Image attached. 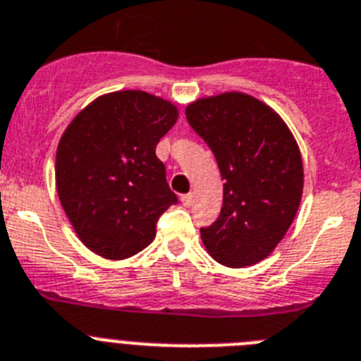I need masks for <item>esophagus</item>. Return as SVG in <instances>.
<instances>
[{
  "instance_id": "esophagus-1",
  "label": "esophagus",
  "mask_w": 361,
  "mask_h": 361,
  "mask_svg": "<svg viewBox=\"0 0 361 361\" xmlns=\"http://www.w3.org/2000/svg\"><path fill=\"white\" fill-rule=\"evenodd\" d=\"M192 202H195V196L190 195V192L189 195L181 196V204L185 205V207H190V205H192Z\"/></svg>"
}]
</instances>
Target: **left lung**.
<instances>
[{"mask_svg":"<svg viewBox=\"0 0 361 361\" xmlns=\"http://www.w3.org/2000/svg\"><path fill=\"white\" fill-rule=\"evenodd\" d=\"M185 115L226 181L220 216L200 229L205 250L229 268L257 264L283 240L301 204L298 143L279 114L246 93L198 99Z\"/></svg>","mask_w":361,"mask_h":361,"instance_id":"1","label":"left lung"}]
</instances>
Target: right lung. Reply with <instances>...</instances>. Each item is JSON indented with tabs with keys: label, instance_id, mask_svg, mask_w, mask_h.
Returning a JSON list of instances; mask_svg holds the SVG:
<instances>
[{
	"label": "right lung",
	"instance_id": "right-lung-1",
	"mask_svg": "<svg viewBox=\"0 0 361 361\" xmlns=\"http://www.w3.org/2000/svg\"><path fill=\"white\" fill-rule=\"evenodd\" d=\"M178 108L139 90L101 95L69 123L56 148V190L86 247L121 260L156 237V224L178 202L156 156Z\"/></svg>",
	"mask_w": 361,
	"mask_h": 361
}]
</instances>
